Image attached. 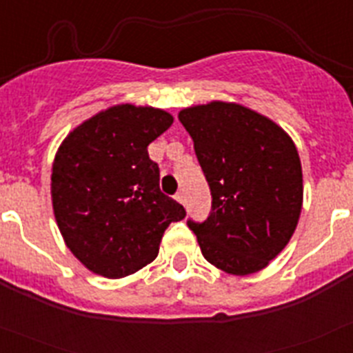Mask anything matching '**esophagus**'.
Instances as JSON below:
<instances>
[{
  "mask_svg": "<svg viewBox=\"0 0 353 353\" xmlns=\"http://www.w3.org/2000/svg\"><path fill=\"white\" fill-rule=\"evenodd\" d=\"M176 199H179V201H180V203H182V205H185V194H183V191L176 192Z\"/></svg>",
  "mask_w": 353,
  "mask_h": 353,
  "instance_id": "1",
  "label": "esophagus"
}]
</instances>
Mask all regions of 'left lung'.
Segmentation results:
<instances>
[{
  "instance_id": "obj_1",
  "label": "left lung",
  "mask_w": 353,
  "mask_h": 353,
  "mask_svg": "<svg viewBox=\"0 0 353 353\" xmlns=\"http://www.w3.org/2000/svg\"><path fill=\"white\" fill-rule=\"evenodd\" d=\"M179 120L212 194L203 223L187 221L205 260L235 276L269 265L285 249L302 208V168L288 134L228 102L180 111Z\"/></svg>"
}]
</instances>
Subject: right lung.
I'll return each instance as SVG.
<instances>
[{
    "label": "right lung",
    "mask_w": 353,
    "mask_h": 353,
    "mask_svg": "<svg viewBox=\"0 0 353 353\" xmlns=\"http://www.w3.org/2000/svg\"><path fill=\"white\" fill-rule=\"evenodd\" d=\"M173 123L162 109L121 104L81 123L54 157L51 194L67 248L109 279L138 272L159 254L185 208L159 187L148 145Z\"/></svg>",
    "instance_id": "1"
}]
</instances>
